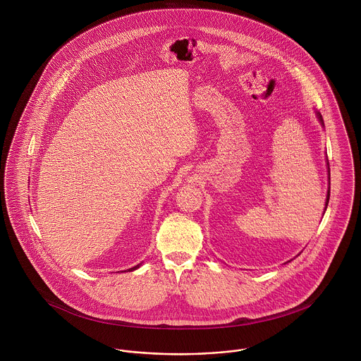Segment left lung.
I'll return each instance as SVG.
<instances>
[{"instance_id": "left-lung-1", "label": "left lung", "mask_w": 361, "mask_h": 361, "mask_svg": "<svg viewBox=\"0 0 361 361\" xmlns=\"http://www.w3.org/2000/svg\"><path fill=\"white\" fill-rule=\"evenodd\" d=\"M315 115H317V119H318V122L321 123V126L324 128V119H322V115L315 109ZM326 166H328V192H326V199H325V207H324V214H325V211H326V207H328V203H329V192H331V173H329V162H328V158H326Z\"/></svg>"}]
</instances>
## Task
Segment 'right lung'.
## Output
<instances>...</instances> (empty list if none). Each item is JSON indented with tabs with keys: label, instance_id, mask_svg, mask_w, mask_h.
Wrapping results in <instances>:
<instances>
[{
	"label": "right lung",
	"instance_id": "add662e5",
	"mask_svg": "<svg viewBox=\"0 0 361 361\" xmlns=\"http://www.w3.org/2000/svg\"><path fill=\"white\" fill-rule=\"evenodd\" d=\"M140 265H142V262H140V264H137V265H135V267H132V268H129V269H125L123 272H128V271H129V272H130V271H135V269H137Z\"/></svg>",
	"mask_w": 361,
	"mask_h": 361
}]
</instances>
